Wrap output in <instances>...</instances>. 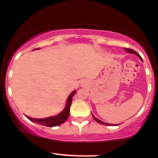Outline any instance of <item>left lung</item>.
<instances>
[{
    "label": "left lung",
    "instance_id": "8db88e82",
    "mask_svg": "<svg viewBox=\"0 0 158 158\" xmlns=\"http://www.w3.org/2000/svg\"><path fill=\"white\" fill-rule=\"evenodd\" d=\"M125 51H126V52H128V53L135 54V55L138 56L139 57V59H140V60H142V58H141V56H140L139 54L138 53V52H135V51L134 50V49H128V48H125ZM92 117H93V118L95 119V120L96 121V122H98V123L101 124V125H108V126H110V125H113V126H114V125H114V124H109V123H106V122H102L101 120H99V119H98V118H97L96 117H95V116H94L93 114H92Z\"/></svg>",
    "mask_w": 158,
    "mask_h": 158
}]
</instances>
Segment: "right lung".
Here are the masks:
<instances>
[{"instance_id": "obj_1", "label": "right lung", "mask_w": 158, "mask_h": 158, "mask_svg": "<svg viewBox=\"0 0 158 158\" xmlns=\"http://www.w3.org/2000/svg\"><path fill=\"white\" fill-rule=\"evenodd\" d=\"M40 48H36L35 49H39ZM76 91L74 90L73 92H72L70 93V95L68 96L67 99H66V106L63 109V111L60 113H59L58 114L54 116H50V117L47 118H33L29 117V116H27L29 120L31 122H34V123L39 124V125H44V126L47 127H55L58 126V125H61L63 122H66L67 120V118H69V109L70 106L72 104V100H73V97L74 96V95L76 94Z\"/></svg>"}]
</instances>
